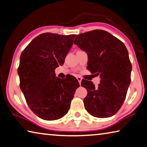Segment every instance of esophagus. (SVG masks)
Wrapping results in <instances>:
<instances>
[{
	"instance_id": "34e87169",
	"label": "esophagus",
	"mask_w": 147,
	"mask_h": 147,
	"mask_svg": "<svg viewBox=\"0 0 147 147\" xmlns=\"http://www.w3.org/2000/svg\"><path fill=\"white\" fill-rule=\"evenodd\" d=\"M76 78H77V80L78 81V82L80 84H81V81H82V78L80 77V76H78V77H76Z\"/></svg>"
}]
</instances>
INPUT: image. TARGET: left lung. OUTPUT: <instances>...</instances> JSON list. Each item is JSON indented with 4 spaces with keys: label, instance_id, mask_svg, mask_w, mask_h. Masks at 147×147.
<instances>
[{
    "label": "left lung",
    "instance_id": "8db88e82",
    "mask_svg": "<svg viewBox=\"0 0 147 147\" xmlns=\"http://www.w3.org/2000/svg\"><path fill=\"white\" fill-rule=\"evenodd\" d=\"M74 44L88 53V69L100 75L95 87L92 81L82 80L87 90L84 104L88 113L97 118H108L120 110L131 82V64L124 44L101 29L79 34Z\"/></svg>",
    "mask_w": 147,
    "mask_h": 147
}]
</instances>
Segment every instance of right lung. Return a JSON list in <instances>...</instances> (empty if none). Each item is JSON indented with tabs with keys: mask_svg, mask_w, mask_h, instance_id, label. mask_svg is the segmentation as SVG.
<instances>
[{
	"mask_svg": "<svg viewBox=\"0 0 147 147\" xmlns=\"http://www.w3.org/2000/svg\"><path fill=\"white\" fill-rule=\"evenodd\" d=\"M75 36L40 34L21 54L18 69L20 88L30 109L43 120H57L66 115L80 86L73 76L61 80L55 74V68L64 63Z\"/></svg>",
	"mask_w": 147,
	"mask_h": 147,
	"instance_id": "right-lung-1",
	"label": "right lung"
}]
</instances>
